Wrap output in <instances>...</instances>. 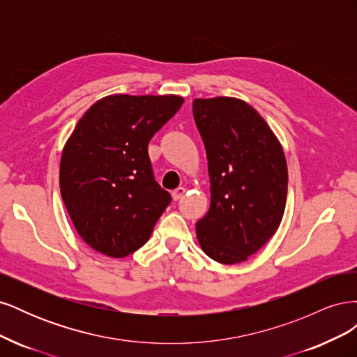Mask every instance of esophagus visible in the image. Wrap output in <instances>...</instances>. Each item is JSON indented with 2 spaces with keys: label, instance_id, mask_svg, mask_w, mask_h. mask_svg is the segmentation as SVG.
I'll list each match as a JSON object with an SVG mask.
<instances>
[{
  "label": "esophagus",
  "instance_id": "1",
  "mask_svg": "<svg viewBox=\"0 0 357 357\" xmlns=\"http://www.w3.org/2000/svg\"><path fill=\"white\" fill-rule=\"evenodd\" d=\"M185 193H186V189L185 188H177L176 190H172V199L174 201H178V199H181L183 197H185Z\"/></svg>",
  "mask_w": 357,
  "mask_h": 357
}]
</instances>
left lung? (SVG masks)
Here are the masks:
<instances>
[{
  "instance_id": "obj_1",
  "label": "left lung",
  "mask_w": 357,
  "mask_h": 357,
  "mask_svg": "<svg viewBox=\"0 0 357 357\" xmlns=\"http://www.w3.org/2000/svg\"><path fill=\"white\" fill-rule=\"evenodd\" d=\"M208 159L210 210L197 223L204 253L215 262L247 261L278 229L287 197L282 144L247 102L218 96L193 101Z\"/></svg>"
}]
</instances>
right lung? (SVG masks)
Wrapping results in <instances>:
<instances>
[{
    "mask_svg": "<svg viewBox=\"0 0 357 357\" xmlns=\"http://www.w3.org/2000/svg\"><path fill=\"white\" fill-rule=\"evenodd\" d=\"M177 95L96 101L63 147L59 186L82 240L110 257L144 245L171 195L155 180L149 142L183 104Z\"/></svg>",
    "mask_w": 357,
    "mask_h": 357,
    "instance_id": "1",
    "label": "right lung"
}]
</instances>
